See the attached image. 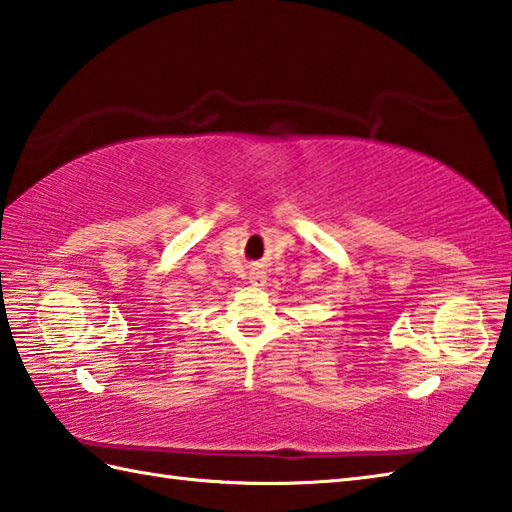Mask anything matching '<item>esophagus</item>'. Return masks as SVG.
Listing matches in <instances>:
<instances>
[{
	"mask_svg": "<svg viewBox=\"0 0 512 512\" xmlns=\"http://www.w3.org/2000/svg\"><path fill=\"white\" fill-rule=\"evenodd\" d=\"M250 284H253V286H264L266 284V273L262 268L250 270Z\"/></svg>",
	"mask_w": 512,
	"mask_h": 512,
	"instance_id": "esophagus-1",
	"label": "esophagus"
}]
</instances>
